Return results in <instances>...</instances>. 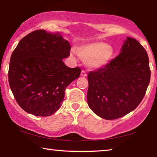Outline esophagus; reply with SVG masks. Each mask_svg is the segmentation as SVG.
Masks as SVG:
<instances>
[{
	"instance_id": "obj_1",
	"label": "esophagus",
	"mask_w": 157,
	"mask_h": 157,
	"mask_svg": "<svg viewBox=\"0 0 157 157\" xmlns=\"http://www.w3.org/2000/svg\"><path fill=\"white\" fill-rule=\"evenodd\" d=\"M80 75H81V76H82V77H86L87 76V73L85 70L81 71V74Z\"/></svg>"
}]
</instances>
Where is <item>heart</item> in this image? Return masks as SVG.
I'll return each instance as SVG.
<instances>
[{
    "label": "heart",
    "mask_w": 157,
    "mask_h": 157,
    "mask_svg": "<svg viewBox=\"0 0 157 157\" xmlns=\"http://www.w3.org/2000/svg\"><path fill=\"white\" fill-rule=\"evenodd\" d=\"M76 52L91 69H100L108 65L115 53L112 46L103 41L84 44L76 48ZM71 57H73L72 54Z\"/></svg>",
    "instance_id": "b5f03b06"
}]
</instances>
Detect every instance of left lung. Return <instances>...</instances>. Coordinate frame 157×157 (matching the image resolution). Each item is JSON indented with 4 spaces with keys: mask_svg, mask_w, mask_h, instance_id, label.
I'll return each instance as SVG.
<instances>
[{
    "mask_svg": "<svg viewBox=\"0 0 157 157\" xmlns=\"http://www.w3.org/2000/svg\"><path fill=\"white\" fill-rule=\"evenodd\" d=\"M150 77L147 51L135 39L127 37L118 56L87 75L89 107L106 120L126 116L143 100Z\"/></svg>",
    "mask_w": 157,
    "mask_h": 157,
    "instance_id": "8db88e82",
    "label": "left lung"
}]
</instances>
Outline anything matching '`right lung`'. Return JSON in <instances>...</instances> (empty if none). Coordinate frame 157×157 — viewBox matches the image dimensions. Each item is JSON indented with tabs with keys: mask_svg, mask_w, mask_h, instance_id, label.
<instances>
[{
	"mask_svg": "<svg viewBox=\"0 0 157 157\" xmlns=\"http://www.w3.org/2000/svg\"><path fill=\"white\" fill-rule=\"evenodd\" d=\"M71 47L59 33L33 31L19 41L10 59L8 82L23 110L36 116H49L61 107L66 87L80 76L62 59Z\"/></svg>",
	"mask_w": 157,
	"mask_h": 157,
	"instance_id": "add662e5",
	"label": "right lung"
}]
</instances>
